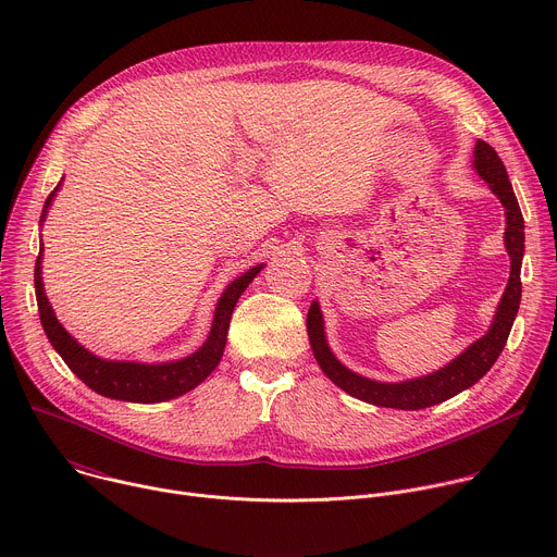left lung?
I'll use <instances>...</instances> for the list:
<instances>
[{
	"label": "left lung",
	"mask_w": 557,
	"mask_h": 557,
	"mask_svg": "<svg viewBox=\"0 0 557 557\" xmlns=\"http://www.w3.org/2000/svg\"><path fill=\"white\" fill-rule=\"evenodd\" d=\"M473 170L479 176L490 183V189L498 196V200L505 207L507 228H505V247L511 258V273L507 288L503 293V299L498 304L496 317L492 322V329L487 335H483L479 342H473L465 352H460L451 363L436 370L434 374L410 379L404 383H379L372 379H366L352 370H348L337 357L331 352L326 344L324 333V317L320 310V304L312 301L308 317H306V331L310 339L312 355L324 370V374L339 385L344 392H348L355 399H361L372 406L381 408H396V410H423L436 404H443L451 399L454 394L471 387L475 381L483 379L490 368L500 357L507 337L511 333L513 320L520 308V295H522V282H520V269H522V256H524V220L522 211L518 207L513 187L509 183L507 170L500 161L496 149L485 143L475 140L473 149Z\"/></svg>",
	"instance_id": "obj_1"
}]
</instances>
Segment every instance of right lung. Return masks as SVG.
<instances>
[{
  "label": "right lung",
  "instance_id": "add662e5",
  "mask_svg": "<svg viewBox=\"0 0 557 557\" xmlns=\"http://www.w3.org/2000/svg\"><path fill=\"white\" fill-rule=\"evenodd\" d=\"M61 183L54 187V191L48 196L41 220L46 218V211L57 194ZM262 271L260 267L249 269L245 275L233 280L222 297L218 299L213 324L207 342L189 357L168 363H136V361H108L90 350H86L76 339L70 337V333L59 324L54 317V310L44 293V280H41V251L35 262V295L39 306L41 326L52 344V348L59 352V357L67 363V368L82 379L88 387H92L97 394L110 396V399L129 401V404H161L168 399H176V396L194 389L198 383H202L220 363L228 322L233 308L245 293V288L253 282V277Z\"/></svg>",
  "mask_w": 557,
  "mask_h": 557
}]
</instances>
